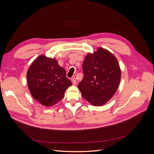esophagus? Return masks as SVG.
I'll return each mask as SVG.
<instances>
[{
  "instance_id": "obj_1",
  "label": "esophagus",
  "mask_w": 154,
  "mask_h": 154,
  "mask_svg": "<svg viewBox=\"0 0 154 154\" xmlns=\"http://www.w3.org/2000/svg\"><path fill=\"white\" fill-rule=\"evenodd\" d=\"M71 82H72V84L74 85H76V79L75 78H71Z\"/></svg>"
}]
</instances>
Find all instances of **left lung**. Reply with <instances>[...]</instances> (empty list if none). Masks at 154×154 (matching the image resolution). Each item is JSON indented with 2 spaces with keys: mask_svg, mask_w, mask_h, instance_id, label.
<instances>
[{
  "mask_svg": "<svg viewBox=\"0 0 154 154\" xmlns=\"http://www.w3.org/2000/svg\"><path fill=\"white\" fill-rule=\"evenodd\" d=\"M83 78L78 87L83 98L93 105L106 103L117 91L121 70L114 56L103 48L88 53L83 62Z\"/></svg>",
  "mask_w": 154,
  "mask_h": 154,
  "instance_id": "8db88e82",
  "label": "left lung"
}]
</instances>
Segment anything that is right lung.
<instances>
[{"label":"right lung","instance_id":"1","mask_svg":"<svg viewBox=\"0 0 154 154\" xmlns=\"http://www.w3.org/2000/svg\"><path fill=\"white\" fill-rule=\"evenodd\" d=\"M27 82L32 96L47 106L61 100L66 90L72 85L57 60L44 55L40 56L31 65L27 72Z\"/></svg>","mask_w":154,"mask_h":154}]
</instances>
